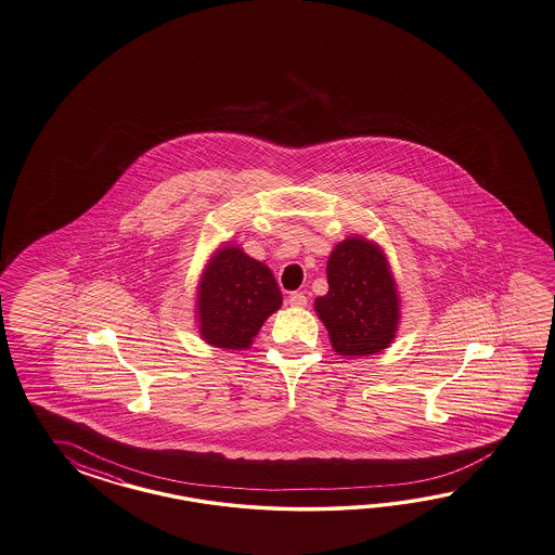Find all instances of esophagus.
<instances>
[{
  "label": "esophagus",
  "mask_w": 555,
  "mask_h": 555,
  "mask_svg": "<svg viewBox=\"0 0 555 555\" xmlns=\"http://www.w3.org/2000/svg\"><path fill=\"white\" fill-rule=\"evenodd\" d=\"M291 307H295V309H302V307H307V302H309V298L305 293H293L288 300H286Z\"/></svg>",
  "instance_id": "1"
}]
</instances>
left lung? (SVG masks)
I'll list each match as a JSON object with an SVG mask.
<instances>
[{
  "mask_svg": "<svg viewBox=\"0 0 555 555\" xmlns=\"http://www.w3.org/2000/svg\"><path fill=\"white\" fill-rule=\"evenodd\" d=\"M328 293L314 311L343 357H365L391 345L401 321V298L385 250L365 236L338 243L326 262Z\"/></svg>",
  "mask_w": 555,
  "mask_h": 555,
  "instance_id": "obj_1",
  "label": "left lung"
}]
</instances>
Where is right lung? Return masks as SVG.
<instances>
[{
	"label": "right lung",
	"instance_id": "right-lung-1",
	"mask_svg": "<svg viewBox=\"0 0 555 555\" xmlns=\"http://www.w3.org/2000/svg\"><path fill=\"white\" fill-rule=\"evenodd\" d=\"M281 305L283 295L271 269L241 246L222 244L196 286L198 333L212 347L244 351Z\"/></svg>",
	"mask_w": 555,
	"mask_h": 555
}]
</instances>
